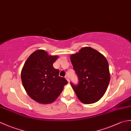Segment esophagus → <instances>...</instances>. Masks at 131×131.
Instances as JSON below:
<instances>
[{
    "mask_svg": "<svg viewBox=\"0 0 131 131\" xmlns=\"http://www.w3.org/2000/svg\"><path fill=\"white\" fill-rule=\"evenodd\" d=\"M65 79H66V80H67V81H68V82H70V80H69V77L68 75L65 76Z\"/></svg>",
    "mask_w": 131,
    "mask_h": 131,
    "instance_id": "1",
    "label": "esophagus"
}]
</instances>
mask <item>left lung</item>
<instances>
[{
	"label": "left lung",
	"instance_id": "left-lung-1",
	"mask_svg": "<svg viewBox=\"0 0 131 131\" xmlns=\"http://www.w3.org/2000/svg\"><path fill=\"white\" fill-rule=\"evenodd\" d=\"M70 61L79 78V84L71 85L77 96L85 104L95 103L104 95L110 75L106 58L90 47L82 48L70 56Z\"/></svg>",
	"mask_w": 131,
	"mask_h": 131
}]
</instances>
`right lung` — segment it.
<instances>
[{
    "mask_svg": "<svg viewBox=\"0 0 131 131\" xmlns=\"http://www.w3.org/2000/svg\"><path fill=\"white\" fill-rule=\"evenodd\" d=\"M58 56L49 55L38 49L27 58L21 70L22 83L26 93L34 101L41 104L54 102L68 82L59 77V70L53 66Z\"/></svg>",
    "mask_w": 131,
    "mask_h": 131,
    "instance_id": "obj_1",
    "label": "right lung"
}]
</instances>
